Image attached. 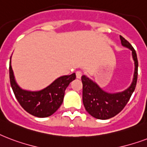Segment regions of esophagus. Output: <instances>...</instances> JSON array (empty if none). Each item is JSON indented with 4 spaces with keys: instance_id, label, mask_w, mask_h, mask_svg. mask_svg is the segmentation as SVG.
Wrapping results in <instances>:
<instances>
[{
    "instance_id": "obj_1",
    "label": "esophagus",
    "mask_w": 147,
    "mask_h": 147,
    "mask_svg": "<svg viewBox=\"0 0 147 147\" xmlns=\"http://www.w3.org/2000/svg\"><path fill=\"white\" fill-rule=\"evenodd\" d=\"M82 74H83V73H82L81 71H80V70H78V71L76 72V77H77V78H78V79H80V78H81Z\"/></svg>"
}]
</instances>
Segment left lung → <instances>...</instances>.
<instances>
[{"mask_svg": "<svg viewBox=\"0 0 147 147\" xmlns=\"http://www.w3.org/2000/svg\"><path fill=\"white\" fill-rule=\"evenodd\" d=\"M120 37L123 46L132 51L135 64L134 80L129 87L123 92L110 94L103 90L95 82L85 75L81 77L84 107L92 117L100 120H107L118 114L127 105L136 88L138 76V61L136 51L124 37L122 36Z\"/></svg>", "mask_w": 147, "mask_h": 147, "instance_id": "8db88e82", "label": "left lung"}]
</instances>
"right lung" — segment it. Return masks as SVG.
<instances>
[{"label": "right lung", "mask_w": 147, "mask_h": 147, "mask_svg": "<svg viewBox=\"0 0 147 147\" xmlns=\"http://www.w3.org/2000/svg\"><path fill=\"white\" fill-rule=\"evenodd\" d=\"M9 74L11 86L20 105L27 113L37 117H50L58 110L63 103L66 88L76 78L74 73L62 76L40 91H28L21 89L16 83L11 61Z\"/></svg>", "instance_id": "right-lung-1"}]
</instances>
